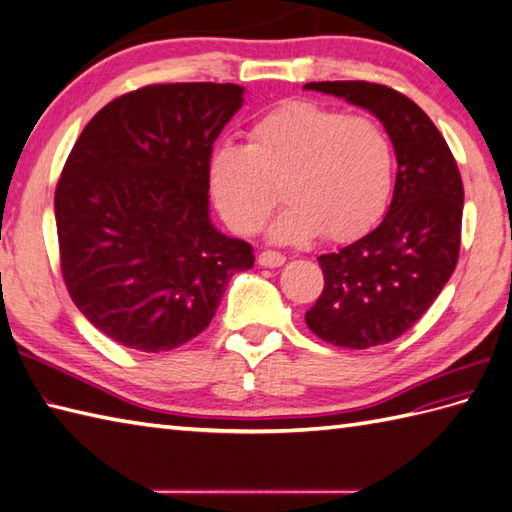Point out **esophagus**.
I'll use <instances>...</instances> for the list:
<instances>
[{
	"label": "esophagus",
	"instance_id": "1",
	"mask_svg": "<svg viewBox=\"0 0 512 512\" xmlns=\"http://www.w3.org/2000/svg\"><path fill=\"white\" fill-rule=\"evenodd\" d=\"M257 261H259V266L279 268V266L285 264V257L281 253H277V251H264V253H259Z\"/></svg>",
	"mask_w": 512,
	"mask_h": 512
}]
</instances>
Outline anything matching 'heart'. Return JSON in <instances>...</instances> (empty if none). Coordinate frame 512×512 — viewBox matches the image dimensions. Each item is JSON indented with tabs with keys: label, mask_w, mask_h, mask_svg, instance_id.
I'll return each instance as SVG.
<instances>
[{
	"label": "heart",
	"mask_w": 512,
	"mask_h": 512,
	"mask_svg": "<svg viewBox=\"0 0 512 512\" xmlns=\"http://www.w3.org/2000/svg\"><path fill=\"white\" fill-rule=\"evenodd\" d=\"M209 192L240 235H255L279 202L290 200L270 237L296 244L323 233L349 242L382 218L395 181L390 137L373 117L316 102H288L261 115L246 146H216L207 161Z\"/></svg>",
	"instance_id": "obj_1"
}]
</instances>
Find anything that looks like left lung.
<instances>
[{
    "instance_id": "8db88e82",
    "label": "left lung",
    "mask_w": 512,
    "mask_h": 512,
    "mask_svg": "<svg viewBox=\"0 0 512 512\" xmlns=\"http://www.w3.org/2000/svg\"><path fill=\"white\" fill-rule=\"evenodd\" d=\"M384 124L397 154L384 220L358 242L318 257L325 288L305 323L334 347L386 344L417 323L458 264L465 189L445 137L419 104L364 80L307 82Z\"/></svg>"
}]
</instances>
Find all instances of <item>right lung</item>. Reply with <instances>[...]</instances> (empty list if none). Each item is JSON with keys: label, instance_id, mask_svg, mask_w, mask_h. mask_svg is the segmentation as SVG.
Returning <instances> with one entry per match:
<instances>
[{"label": "right lung", "instance_id": "obj_1", "mask_svg": "<svg viewBox=\"0 0 512 512\" xmlns=\"http://www.w3.org/2000/svg\"><path fill=\"white\" fill-rule=\"evenodd\" d=\"M244 87L148 85L93 115L54 194L71 301L122 347L161 353L211 323L253 246L209 220L207 161Z\"/></svg>", "mask_w": 512, "mask_h": 512}]
</instances>
